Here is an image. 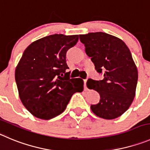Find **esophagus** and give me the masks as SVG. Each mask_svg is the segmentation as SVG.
Returning <instances> with one entry per match:
<instances>
[{
  "instance_id": "obj_1",
  "label": "esophagus",
  "mask_w": 150,
  "mask_h": 150,
  "mask_svg": "<svg viewBox=\"0 0 150 150\" xmlns=\"http://www.w3.org/2000/svg\"><path fill=\"white\" fill-rule=\"evenodd\" d=\"M86 81H87V79L83 80V83H84V89L85 90H87V87H86Z\"/></svg>"
}]
</instances>
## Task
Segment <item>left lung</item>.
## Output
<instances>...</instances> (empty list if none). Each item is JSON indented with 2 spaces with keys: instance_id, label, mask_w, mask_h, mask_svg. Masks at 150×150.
Instances as JSON below:
<instances>
[{
  "instance_id": "obj_1",
  "label": "left lung",
  "mask_w": 150,
  "mask_h": 150,
  "mask_svg": "<svg viewBox=\"0 0 150 150\" xmlns=\"http://www.w3.org/2000/svg\"><path fill=\"white\" fill-rule=\"evenodd\" d=\"M80 40L95 69L103 73V80L88 79L86 86L100 95L91 110L98 117L114 119L125 112L135 98L138 70L129 50L123 40L107 33L98 32L80 35Z\"/></svg>"
}]
</instances>
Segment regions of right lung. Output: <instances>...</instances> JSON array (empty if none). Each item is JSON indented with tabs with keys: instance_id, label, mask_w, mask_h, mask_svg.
I'll return each mask as SVG.
<instances>
[{
	"instance_id": "obj_1",
	"label": "right lung",
	"mask_w": 150,
	"mask_h": 150,
	"mask_svg": "<svg viewBox=\"0 0 150 150\" xmlns=\"http://www.w3.org/2000/svg\"><path fill=\"white\" fill-rule=\"evenodd\" d=\"M78 35L54 34L32 43L15 69L21 102L35 117L48 120L65 110L74 93L81 92L83 81L70 78L66 55Z\"/></svg>"
}]
</instances>
